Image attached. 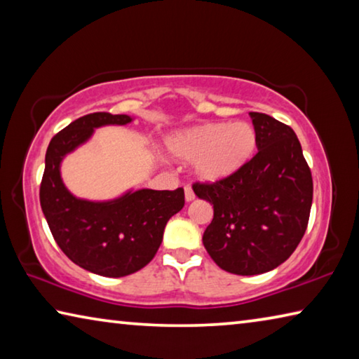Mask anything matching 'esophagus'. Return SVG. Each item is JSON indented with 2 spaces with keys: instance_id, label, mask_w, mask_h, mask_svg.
<instances>
[{
  "instance_id": "1",
  "label": "esophagus",
  "mask_w": 359,
  "mask_h": 359,
  "mask_svg": "<svg viewBox=\"0 0 359 359\" xmlns=\"http://www.w3.org/2000/svg\"><path fill=\"white\" fill-rule=\"evenodd\" d=\"M194 199V193H193V190H191V187H185V201L187 203H190V201H193Z\"/></svg>"
}]
</instances>
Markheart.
Wrapping results in <instances>:
<instances>
[{"mask_svg":"<svg viewBox=\"0 0 359 359\" xmlns=\"http://www.w3.org/2000/svg\"><path fill=\"white\" fill-rule=\"evenodd\" d=\"M255 147L257 133L244 120L190 126L166 139L168 154L180 161L194 160V172L204 182H218L238 172Z\"/></svg>","mask_w":359,"mask_h":359,"instance_id":"obj_1","label":"heart"}]
</instances>
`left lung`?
Segmentation results:
<instances>
[{"mask_svg": "<svg viewBox=\"0 0 359 359\" xmlns=\"http://www.w3.org/2000/svg\"><path fill=\"white\" fill-rule=\"evenodd\" d=\"M258 154L215 184H194L214 205L203 244L223 271L257 276L276 269L296 250L311 215L313 182L296 133L250 112Z\"/></svg>", "mask_w": 359, "mask_h": 359, "instance_id": "1", "label": "left lung"}]
</instances>
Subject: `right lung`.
Listing matches in <instances>:
<instances>
[{"label": "right lung", "instance_id": "obj_1", "mask_svg": "<svg viewBox=\"0 0 359 359\" xmlns=\"http://www.w3.org/2000/svg\"><path fill=\"white\" fill-rule=\"evenodd\" d=\"M131 121L125 114L83 115L53 136L46 151L39 201L53 239L72 263L104 277H125L147 266L161 245L169 218L185 204L184 188H141L109 201H88L63 184L66 155L87 142L96 128Z\"/></svg>", "mask_w": 359, "mask_h": 359}]
</instances>
